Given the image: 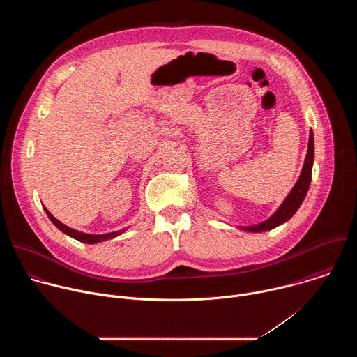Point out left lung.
<instances>
[{
	"instance_id": "obj_1",
	"label": "left lung",
	"mask_w": 357,
	"mask_h": 357,
	"mask_svg": "<svg viewBox=\"0 0 357 357\" xmlns=\"http://www.w3.org/2000/svg\"><path fill=\"white\" fill-rule=\"evenodd\" d=\"M314 157H315L314 132L311 130L310 131V141H308V152H307V157H305L301 175H299L296 183L294 185V188L291 189V192L288 193V196L281 203V206L267 220H264L259 225H252V226H238V229H241L244 231H250V233H261V231L275 229L277 226L288 222L295 215V212L299 209L305 196H307V193H308L311 179H312Z\"/></svg>"
}]
</instances>
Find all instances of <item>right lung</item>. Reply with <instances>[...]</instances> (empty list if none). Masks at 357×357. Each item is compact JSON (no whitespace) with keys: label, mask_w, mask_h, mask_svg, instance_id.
Here are the masks:
<instances>
[{"label":"right lung","mask_w":357,"mask_h":357,"mask_svg":"<svg viewBox=\"0 0 357 357\" xmlns=\"http://www.w3.org/2000/svg\"><path fill=\"white\" fill-rule=\"evenodd\" d=\"M47 218L50 219V222H52L62 233L68 234L69 237L77 240V241H82V243H87V244H96V243H100V241H106V240H110V238H114L120 234H123L128 227L126 229H121V230H117V231H112V233H105V234H89V233H83V231H79V230H75L66 225H63L62 222H59L52 213H50L46 208H43Z\"/></svg>","instance_id":"add662e5"}]
</instances>
